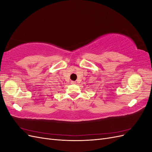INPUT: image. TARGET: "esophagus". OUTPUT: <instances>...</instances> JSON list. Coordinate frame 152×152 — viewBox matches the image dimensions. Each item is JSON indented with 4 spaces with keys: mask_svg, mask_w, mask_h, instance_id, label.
<instances>
[{
    "mask_svg": "<svg viewBox=\"0 0 152 152\" xmlns=\"http://www.w3.org/2000/svg\"><path fill=\"white\" fill-rule=\"evenodd\" d=\"M71 84H76V82H75V81H71Z\"/></svg>",
    "mask_w": 152,
    "mask_h": 152,
    "instance_id": "34e87169",
    "label": "esophagus"
}]
</instances>
